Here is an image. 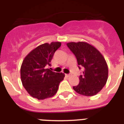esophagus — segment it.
<instances>
[{"label":"esophagus","instance_id":"1","mask_svg":"<svg viewBox=\"0 0 124 124\" xmlns=\"http://www.w3.org/2000/svg\"><path fill=\"white\" fill-rule=\"evenodd\" d=\"M66 77H70L71 75H68V74H66Z\"/></svg>","mask_w":124,"mask_h":124}]
</instances>
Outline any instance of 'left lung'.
<instances>
[{
  "label": "left lung",
  "mask_w": 124,
  "mask_h": 124,
  "mask_svg": "<svg viewBox=\"0 0 124 124\" xmlns=\"http://www.w3.org/2000/svg\"><path fill=\"white\" fill-rule=\"evenodd\" d=\"M75 55L78 65L84 68L79 77V84L73 86L76 92L84 96H94L106 85L108 78V66L102 53L85 42L67 43Z\"/></svg>",
  "instance_id": "1"
}]
</instances>
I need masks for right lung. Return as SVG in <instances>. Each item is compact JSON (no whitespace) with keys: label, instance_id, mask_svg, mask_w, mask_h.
<instances>
[{"label":"right lung","instance_id":"obj_1","mask_svg":"<svg viewBox=\"0 0 124 124\" xmlns=\"http://www.w3.org/2000/svg\"><path fill=\"white\" fill-rule=\"evenodd\" d=\"M61 46L60 42L40 45L26 56L20 68L22 85L33 98L44 100L56 94L65 75L52 71L51 66L54 52Z\"/></svg>","mask_w":124,"mask_h":124}]
</instances>
